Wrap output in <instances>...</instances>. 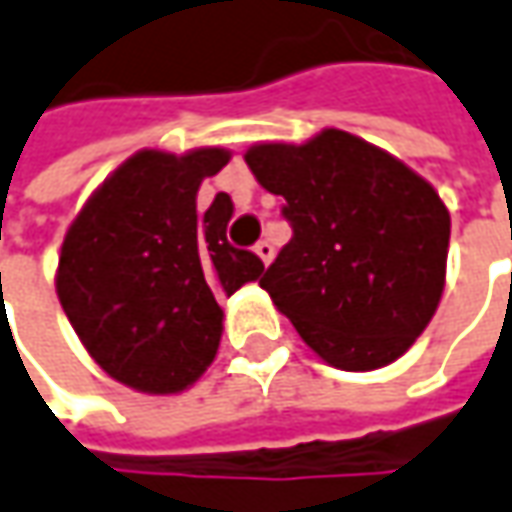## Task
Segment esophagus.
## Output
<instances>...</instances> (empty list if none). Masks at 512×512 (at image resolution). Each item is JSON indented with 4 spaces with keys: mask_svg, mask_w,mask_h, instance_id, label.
I'll return each instance as SVG.
<instances>
[{
    "mask_svg": "<svg viewBox=\"0 0 512 512\" xmlns=\"http://www.w3.org/2000/svg\"><path fill=\"white\" fill-rule=\"evenodd\" d=\"M255 255L269 266V263H272V257H275V246H272L269 240H260V243L255 246Z\"/></svg>",
    "mask_w": 512,
    "mask_h": 512,
    "instance_id": "esophagus-1",
    "label": "esophagus"
}]
</instances>
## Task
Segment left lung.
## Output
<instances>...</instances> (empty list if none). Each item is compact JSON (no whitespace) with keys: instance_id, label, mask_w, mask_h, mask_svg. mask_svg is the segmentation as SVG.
<instances>
[{"instance_id":"1","label":"left lung","mask_w":512,"mask_h":512,"mask_svg":"<svg viewBox=\"0 0 512 512\" xmlns=\"http://www.w3.org/2000/svg\"><path fill=\"white\" fill-rule=\"evenodd\" d=\"M243 160L286 200L295 232L260 280L278 312L329 367L369 372L398 361L447 283L450 212L438 191L341 128L306 143H255Z\"/></svg>"}]
</instances>
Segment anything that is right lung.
<instances>
[{"label": "right lung", "instance_id": "obj_1", "mask_svg": "<svg viewBox=\"0 0 512 512\" xmlns=\"http://www.w3.org/2000/svg\"><path fill=\"white\" fill-rule=\"evenodd\" d=\"M229 148H143L114 168L68 226L56 298L105 375L148 395H177L212 367L223 309L263 275L260 257L226 240L229 194L197 214V191Z\"/></svg>", "mask_w": 512, "mask_h": 512}]
</instances>
